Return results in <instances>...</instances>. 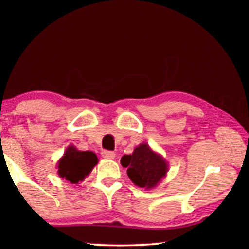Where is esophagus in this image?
Wrapping results in <instances>:
<instances>
[{"label": "esophagus", "mask_w": 249, "mask_h": 249, "mask_svg": "<svg viewBox=\"0 0 249 249\" xmlns=\"http://www.w3.org/2000/svg\"><path fill=\"white\" fill-rule=\"evenodd\" d=\"M102 156H103L104 159L113 160L115 158V153L110 152V151H103V152H102Z\"/></svg>", "instance_id": "esophagus-1"}]
</instances>
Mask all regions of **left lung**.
I'll use <instances>...</instances> for the list:
<instances>
[{"instance_id": "obj_1", "label": "left lung", "mask_w": 249, "mask_h": 249, "mask_svg": "<svg viewBox=\"0 0 249 249\" xmlns=\"http://www.w3.org/2000/svg\"><path fill=\"white\" fill-rule=\"evenodd\" d=\"M121 165L127 168V175L134 185L144 189L155 188L169 171L165 159L146 142L139 144L132 154L122 156Z\"/></svg>"}]
</instances>
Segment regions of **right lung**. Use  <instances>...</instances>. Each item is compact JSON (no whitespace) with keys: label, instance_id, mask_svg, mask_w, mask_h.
<instances>
[{"label":"right lung","instance_id":"add662e5","mask_svg":"<svg viewBox=\"0 0 249 249\" xmlns=\"http://www.w3.org/2000/svg\"><path fill=\"white\" fill-rule=\"evenodd\" d=\"M98 163L96 154L91 151H78L73 145L68 146L62 158L57 161V173L62 179L78 185L89 176Z\"/></svg>","mask_w":249,"mask_h":249}]
</instances>
